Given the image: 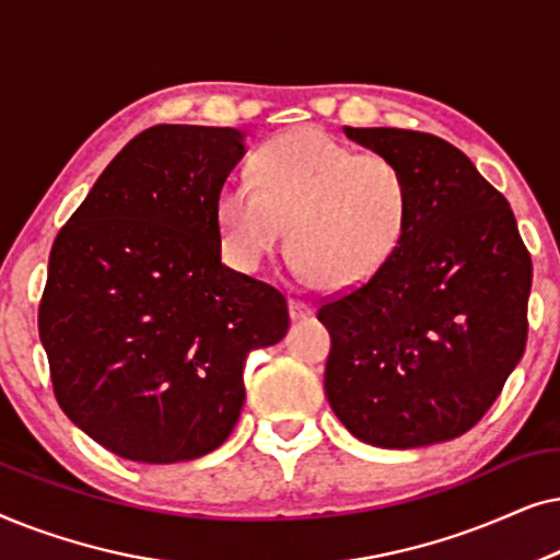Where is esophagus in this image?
Listing matches in <instances>:
<instances>
[{
    "mask_svg": "<svg viewBox=\"0 0 560 560\" xmlns=\"http://www.w3.org/2000/svg\"><path fill=\"white\" fill-rule=\"evenodd\" d=\"M288 311H290V318L301 320V318H308V316H311L313 305L305 303V301H298V298H290V301H288Z\"/></svg>",
    "mask_w": 560,
    "mask_h": 560,
    "instance_id": "1",
    "label": "esophagus"
}]
</instances>
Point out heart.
I'll return each instance as SVG.
<instances>
[{
  "mask_svg": "<svg viewBox=\"0 0 560 560\" xmlns=\"http://www.w3.org/2000/svg\"><path fill=\"white\" fill-rule=\"evenodd\" d=\"M410 209V180L393 158L303 127L259 148L252 180L221 186L217 226L229 262L252 272L278 249L288 224L290 257L305 278L343 290L389 262Z\"/></svg>",
  "mask_w": 560,
  "mask_h": 560,
  "instance_id": "heart-1",
  "label": "heart"
}]
</instances>
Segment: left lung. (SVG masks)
Returning a JSON list of instances; mask_svg holds the SVG:
<instances>
[{
	"instance_id": "left-lung-1",
	"label": "left lung",
	"mask_w": 560,
	"mask_h": 560,
	"mask_svg": "<svg viewBox=\"0 0 560 560\" xmlns=\"http://www.w3.org/2000/svg\"><path fill=\"white\" fill-rule=\"evenodd\" d=\"M410 180L400 247L362 285L326 298V397L359 441H451L492 408L527 341L533 262L508 198L435 135L343 127Z\"/></svg>"
}]
</instances>
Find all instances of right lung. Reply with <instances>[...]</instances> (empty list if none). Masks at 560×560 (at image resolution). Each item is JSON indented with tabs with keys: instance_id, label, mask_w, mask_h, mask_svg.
I'll return each instance as SVG.
<instances>
[{
	"instance_id": "add662e5",
	"label": "right lung",
	"mask_w": 560,
	"mask_h": 560,
	"mask_svg": "<svg viewBox=\"0 0 560 560\" xmlns=\"http://www.w3.org/2000/svg\"><path fill=\"white\" fill-rule=\"evenodd\" d=\"M242 155L232 127L144 129L52 242L37 308L52 393L129 462L219 448L244 405V359L288 331L285 295L221 265L217 196Z\"/></svg>"
}]
</instances>
